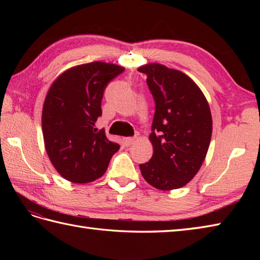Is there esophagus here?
Returning <instances> with one entry per match:
<instances>
[{
  "label": "esophagus",
  "mask_w": 260,
  "mask_h": 260,
  "mask_svg": "<svg viewBox=\"0 0 260 260\" xmlns=\"http://www.w3.org/2000/svg\"><path fill=\"white\" fill-rule=\"evenodd\" d=\"M135 140H136V137H124L123 143H124L125 146H129V145L133 144Z\"/></svg>",
  "instance_id": "obj_1"
}]
</instances>
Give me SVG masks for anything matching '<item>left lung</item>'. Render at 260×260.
Here are the masks:
<instances>
[{
  "label": "left lung",
  "instance_id": "left-lung-1",
  "mask_svg": "<svg viewBox=\"0 0 260 260\" xmlns=\"http://www.w3.org/2000/svg\"><path fill=\"white\" fill-rule=\"evenodd\" d=\"M147 76L155 102L152 133L153 156L140 164L148 184L158 190L179 189L194 178L206 158L212 134L207 98L189 76L161 63L139 68Z\"/></svg>",
  "mask_w": 260,
  "mask_h": 260
}]
</instances>
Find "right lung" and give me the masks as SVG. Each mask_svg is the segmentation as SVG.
Masks as SVG:
<instances>
[{
    "label": "right lung",
    "instance_id": "1",
    "mask_svg": "<svg viewBox=\"0 0 260 260\" xmlns=\"http://www.w3.org/2000/svg\"><path fill=\"white\" fill-rule=\"evenodd\" d=\"M124 67L95 61L66 70L49 88L42 108L46 151L58 173L73 183H89L104 175L119 150L95 123L108 82Z\"/></svg>",
    "mask_w": 260,
    "mask_h": 260
}]
</instances>
